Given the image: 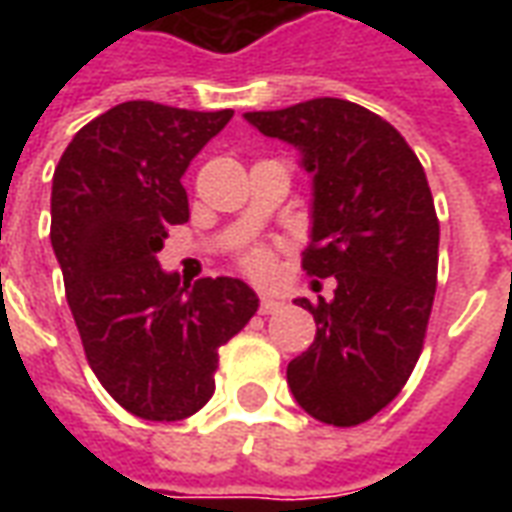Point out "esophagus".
I'll use <instances>...</instances> for the list:
<instances>
[{
	"label": "esophagus",
	"mask_w": 512,
	"mask_h": 512,
	"mask_svg": "<svg viewBox=\"0 0 512 512\" xmlns=\"http://www.w3.org/2000/svg\"><path fill=\"white\" fill-rule=\"evenodd\" d=\"M279 310H282V301L271 299V296H260V312L263 315H274Z\"/></svg>",
	"instance_id": "34e87169"
}]
</instances>
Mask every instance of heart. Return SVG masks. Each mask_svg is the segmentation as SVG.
Segmentation results:
<instances>
[{
    "label": "heart",
    "instance_id": "1",
    "mask_svg": "<svg viewBox=\"0 0 512 512\" xmlns=\"http://www.w3.org/2000/svg\"><path fill=\"white\" fill-rule=\"evenodd\" d=\"M241 268H244L246 274H252V277H266L268 268H271V252H268L266 246L249 249V252L241 257Z\"/></svg>",
    "mask_w": 512,
    "mask_h": 512
}]
</instances>
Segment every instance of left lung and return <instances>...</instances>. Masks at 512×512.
<instances>
[{
    "label": "left lung",
    "mask_w": 512,
    "mask_h": 512,
    "mask_svg": "<svg viewBox=\"0 0 512 512\" xmlns=\"http://www.w3.org/2000/svg\"><path fill=\"white\" fill-rule=\"evenodd\" d=\"M288 142L312 175V233L301 266L334 277V299H296L315 340L288 365L296 403L326 425L376 417L406 386L428 332L439 219L425 169L395 126L343 98L246 112Z\"/></svg>",
    "instance_id": "8db88e82"
}]
</instances>
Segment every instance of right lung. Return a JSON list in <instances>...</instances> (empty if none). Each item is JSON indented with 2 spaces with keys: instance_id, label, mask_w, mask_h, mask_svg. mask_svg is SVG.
Here are the masks:
<instances>
[{
  "instance_id": "right-lung-1",
  "label": "right lung",
  "mask_w": 512,
  "mask_h": 512,
  "mask_svg": "<svg viewBox=\"0 0 512 512\" xmlns=\"http://www.w3.org/2000/svg\"><path fill=\"white\" fill-rule=\"evenodd\" d=\"M233 117L126 101L73 136L54 169L51 246L98 381L150 422H178L213 395L219 348L257 312L233 277L180 285L156 255L189 222L183 172Z\"/></svg>"
}]
</instances>
